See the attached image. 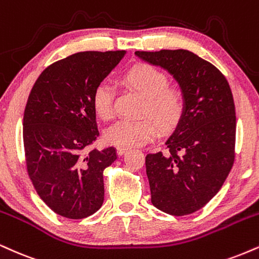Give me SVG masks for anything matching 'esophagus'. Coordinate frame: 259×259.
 Masks as SVG:
<instances>
[{"label": "esophagus", "instance_id": "1", "mask_svg": "<svg viewBox=\"0 0 259 259\" xmlns=\"http://www.w3.org/2000/svg\"><path fill=\"white\" fill-rule=\"evenodd\" d=\"M127 151H129V147H124V146H118V147H117V152H118V154H119V155L124 154Z\"/></svg>", "mask_w": 259, "mask_h": 259}]
</instances>
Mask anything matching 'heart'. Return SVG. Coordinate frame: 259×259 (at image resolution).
Listing matches in <instances>:
<instances>
[{"label": "heart", "instance_id": "heart-1", "mask_svg": "<svg viewBox=\"0 0 259 259\" xmlns=\"http://www.w3.org/2000/svg\"><path fill=\"white\" fill-rule=\"evenodd\" d=\"M125 85L146 99L142 114L149 116L141 119H120L106 132L110 143L124 147H136L152 141L160 129H169L180 119L185 110V95L180 88L169 85V78L163 71L151 65H136L123 76ZM116 92L112 84L101 82L93 93V107L104 120L116 114Z\"/></svg>", "mask_w": 259, "mask_h": 259}]
</instances>
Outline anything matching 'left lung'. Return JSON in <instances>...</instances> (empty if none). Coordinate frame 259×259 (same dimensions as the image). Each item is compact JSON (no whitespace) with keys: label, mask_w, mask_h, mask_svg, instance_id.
I'll use <instances>...</instances> for the list:
<instances>
[{"label":"left lung","mask_w":259,"mask_h":259,"mask_svg":"<svg viewBox=\"0 0 259 259\" xmlns=\"http://www.w3.org/2000/svg\"><path fill=\"white\" fill-rule=\"evenodd\" d=\"M164 67L185 95V110L163 152L146 155L152 204L172 216L204 207L223 186L235 159L236 117L224 74L194 53L136 52Z\"/></svg>","instance_id":"obj_1"}]
</instances>
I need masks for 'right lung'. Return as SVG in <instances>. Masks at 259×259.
Wrapping results in <instances>:
<instances>
[{
  "label": "right lung",
  "instance_id": "1",
  "mask_svg": "<svg viewBox=\"0 0 259 259\" xmlns=\"http://www.w3.org/2000/svg\"><path fill=\"white\" fill-rule=\"evenodd\" d=\"M123 51L80 52L39 74L24 111L25 163L37 194L55 213L82 220L104 202V170L117 149L93 147L100 136L93 93Z\"/></svg>",
  "mask_w": 259,
  "mask_h": 259
}]
</instances>
